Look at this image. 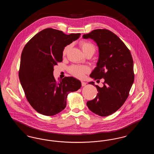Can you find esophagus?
Listing matches in <instances>:
<instances>
[{"label": "esophagus", "mask_w": 154, "mask_h": 154, "mask_svg": "<svg viewBox=\"0 0 154 154\" xmlns=\"http://www.w3.org/2000/svg\"><path fill=\"white\" fill-rule=\"evenodd\" d=\"M86 84H87V83H86L85 82H84V81H81V85H82V87H84V86H85V85H86Z\"/></svg>", "instance_id": "obj_1"}]
</instances>
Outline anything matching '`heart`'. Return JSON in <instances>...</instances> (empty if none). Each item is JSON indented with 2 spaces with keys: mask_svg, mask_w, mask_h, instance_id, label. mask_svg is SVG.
Masks as SVG:
<instances>
[{
  "mask_svg": "<svg viewBox=\"0 0 154 154\" xmlns=\"http://www.w3.org/2000/svg\"><path fill=\"white\" fill-rule=\"evenodd\" d=\"M82 51L86 55L88 53L94 54L96 51L95 45L87 40H82L79 43ZM71 47L70 44H68L66 45L62 51V54L63 56L66 55L67 53L70 50ZM90 69L87 66H79V65H72L69 67V73L73 75L76 78L82 79L84 77L85 74L88 73Z\"/></svg>",
  "mask_w": 154,
  "mask_h": 154,
  "instance_id": "1",
  "label": "heart"
}]
</instances>
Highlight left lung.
Masks as SVG:
<instances>
[{"label": "left lung", "mask_w": 154, "mask_h": 154, "mask_svg": "<svg viewBox=\"0 0 154 154\" xmlns=\"http://www.w3.org/2000/svg\"><path fill=\"white\" fill-rule=\"evenodd\" d=\"M93 39L99 47L97 66L90 77L94 80L104 79L103 87L96 85L98 94L88 101L89 109L102 117L117 111L127 99L134 81L133 60L131 53L124 43L109 30L99 29L82 36Z\"/></svg>", "instance_id": "obj_1"}]
</instances>
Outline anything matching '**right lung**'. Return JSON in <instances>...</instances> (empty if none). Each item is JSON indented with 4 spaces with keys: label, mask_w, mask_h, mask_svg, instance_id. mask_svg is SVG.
<instances>
[{
    "label": "right lung",
    "mask_w": 154,
    "mask_h": 154,
    "mask_svg": "<svg viewBox=\"0 0 154 154\" xmlns=\"http://www.w3.org/2000/svg\"><path fill=\"white\" fill-rule=\"evenodd\" d=\"M80 33L66 35L47 28L33 37L24 47L21 57L19 79L31 106L47 116H54L66 107L70 92L81 87L80 81L65 77L57 81L54 66L62 61L63 48L79 38Z\"/></svg>",
    "instance_id": "1"
}]
</instances>
